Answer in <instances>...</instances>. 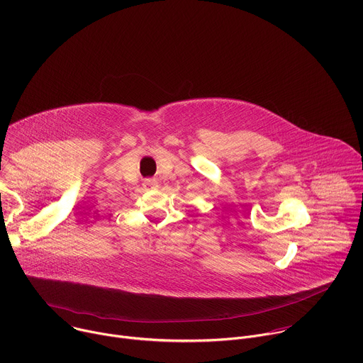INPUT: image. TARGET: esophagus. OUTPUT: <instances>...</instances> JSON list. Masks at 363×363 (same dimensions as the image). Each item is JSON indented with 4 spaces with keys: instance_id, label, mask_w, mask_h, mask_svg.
<instances>
[{
    "instance_id": "34e87169",
    "label": "esophagus",
    "mask_w": 363,
    "mask_h": 363,
    "mask_svg": "<svg viewBox=\"0 0 363 363\" xmlns=\"http://www.w3.org/2000/svg\"><path fill=\"white\" fill-rule=\"evenodd\" d=\"M143 186H145L146 189H155V188H158V182L155 181V179H146V181L143 182Z\"/></svg>"
}]
</instances>
